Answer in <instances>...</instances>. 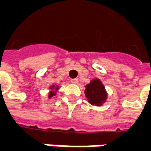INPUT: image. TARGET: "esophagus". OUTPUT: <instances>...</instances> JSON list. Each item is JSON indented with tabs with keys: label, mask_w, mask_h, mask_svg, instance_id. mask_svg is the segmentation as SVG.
I'll return each instance as SVG.
<instances>
[{
	"label": "esophagus",
	"mask_w": 151,
	"mask_h": 151,
	"mask_svg": "<svg viewBox=\"0 0 151 151\" xmlns=\"http://www.w3.org/2000/svg\"><path fill=\"white\" fill-rule=\"evenodd\" d=\"M71 83H74V84H76L77 83H78V80L77 79H72V80H71Z\"/></svg>",
	"instance_id": "esophagus-1"
}]
</instances>
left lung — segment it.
<instances>
[{
	"label": "left lung",
	"mask_w": 151,
	"mask_h": 151,
	"mask_svg": "<svg viewBox=\"0 0 151 151\" xmlns=\"http://www.w3.org/2000/svg\"><path fill=\"white\" fill-rule=\"evenodd\" d=\"M85 96L91 105L101 106L106 100V93L104 85L99 80H93L85 87Z\"/></svg>",
	"instance_id": "8db88e82"
}]
</instances>
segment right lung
<instances>
[{"instance_id": "obj_1", "label": "right lung", "mask_w": 151, "mask_h": 151, "mask_svg": "<svg viewBox=\"0 0 151 151\" xmlns=\"http://www.w3.org/2000/svg\"><path fill=\"white\" fill-rule=\"evenodd\" d=\"M54 95H55V93H54V92H51V93H50V95H49V97H52V96H54Z\"/></svg>"}]
</instances>
